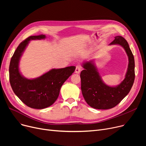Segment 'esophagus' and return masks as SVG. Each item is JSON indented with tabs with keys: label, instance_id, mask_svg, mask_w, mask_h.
<instances>
[{
	"label": "esophagus",
	"instance_id": "1",
	"mask_svg": "<svg viewBox=\"0 0 146 146\" xmlns=\"http://www.w3.org/2000/svg\"><path fill=\"white\" fill-rule=\"evenodd\" d=\"M81 68H82V67H81V66H79V65L76 66V70H75V73H77V74L80 73V71H81Z\"/></svg>",
	"mask_w": 146,
	"mask_h": 146
}]
</instances>
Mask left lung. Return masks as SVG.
Masks as SVG:
<instances>
[{
	"mask_svg": "<svg viewBox=\"0 0 146 146\" xmlns=\"http://www.w3.org/2000/svg\"><path fill=\"white\" fill-rule=\"evenodd\" d=\"M109 45H119L128 57V65L124 79L116 86L106 85L98 72L94 60L84 61L80 73L81 90L87 104L98 110H108L117 105L129 92L135 79V62L127 41L121 36H115Z\"/></svg>",
	"mask_w": 146,
	"mask_h": 146,
	"instance_id": "left-lung-1",
	"label": "left lung"
}]
</instances>
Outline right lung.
Returning <instances> with one entry per match:
<instances>
[{
    "instance_id": "right-lung-1",
    "label": "right lung",
    "mask_w": 146,
    "mask_h": 146,
    "mask_svg": "<svg viewBox=\"0 0 146 146\" xmlns=\"http://www.w3.org/2000/svg\"><path fill=\"white\" fill-rule=\"evenodd\" d=\"M45 35L30 36L18 45L11 58L9 81L15 94L31 108L42 110L51 106L58 97L61 86L74 72L76 67L52 68L40 77L29 79L23 76L19 68V60L29 41L44 40Z\"/></svg>"
}]
</instances>
